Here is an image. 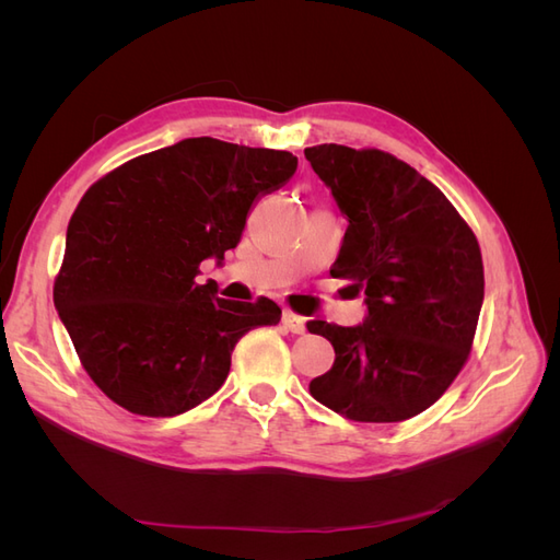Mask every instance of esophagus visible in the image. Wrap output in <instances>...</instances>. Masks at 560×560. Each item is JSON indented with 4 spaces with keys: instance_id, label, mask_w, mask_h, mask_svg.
Listing matches in <instances>:
<instances>
[{
    "instance_id": "1",
    "label": "esophagus",
    "mask_w": 560,
    "mask_h": 560,
    "mask_svg": "<svg viewBox=\"0 0 560 560\" xmlns=\"http://www.w3.org/2000/svg\"><path fill=\"white\" fill-rule=\"evenodd\" d=\"M282 325L290 329V331H294V334L306 331V319H303L301 315H296L294 311H284L282 313Z\"/></svg>"
}]
</instances>
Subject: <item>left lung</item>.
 Listing matches in <instances>:
<instances>
[{"label": "left lung", "instance_id": "left-lung-1", "mask_svg": "<svg viewBox=\"0 0 560 560\" xmlns=\"http://www.w3.org/2000/svg\"><path fill=\"white\" fill-rule=\"evenodd\" d=\"M348 217L329 273L364 292L358 327L311 319L334 366L311 395L358 422H399L442 397L465 366L483 303L477 235L436 186L381 149H306Z\"/></svg>", "mask_w": 560, "mask_h": 560}]
</instances>
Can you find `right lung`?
I'll list each match as a JSON object with an SVG mask.
<instances>
[{"label": "right lung", "instance_id": "1", "mask_svg": "<svg viewBox=\"0 0 560 560\" xmlns=\"http://www.w3.org/2000/svg\"><path fill=\"white\" fill-rule=\"evenodd\" d=\"M290 151L189 138L97 179L67 226L54 284L91 381L126 411L179 416L224 385L231 352L276 301L219 299L202 259L238 245L252 202L296 173Z\"/></svg>", "mask_w": 560, "mask_h": 560}]
</instances>
